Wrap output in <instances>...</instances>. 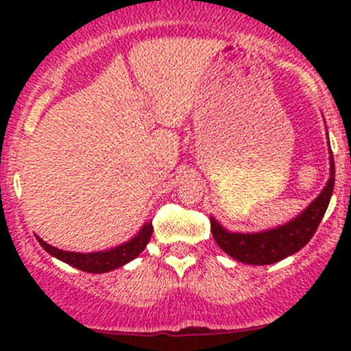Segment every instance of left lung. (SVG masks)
Here are the masks:
<instances>
[{
    "instance_id": "obj_1",
    "label": "left lung",
    "mask_w": 351,
    "mask_h": 351,
    "mask_svg": "<svg viewBox=\"0 0 351 351\" xmlns=\"http://www.w3.org/2000/svg\"><path fill=\"white\" fill-rule=\"evenodd\" d=\"M329 182L321 192V195L293 221L287 222L280 228L268 229L254 234H243V232H228L219 226L214 217L210 219V231L215 243L222 251L232 256L234 260L247 265H271L284 260L290 254L302 250L314 232L319 228V222L326 212L329 200H331L332 189H335V159L332 153L329 154Z\"/></svg>"
}]
</instances>
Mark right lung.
<instances>
[{"label":"right lung","instance_id":"obj_1","mask_svg":"<svg viewBox=\"0 0 351 351\" xmlns=\"http://www.w3.org/2000/svg\"><path fill=\"white\" fill-rule=\"evenodd\" d=\"M151 234H153V226L146 224L141 229L139 234L134 239H130L129 243L120 244V246L113 247V250L101 251V253L100 251L98 253H71V251L58 250V247L42 241L40 238L37 239L49 254L59 258L64 263L71 265V267L77 268L81 271H88V274H105V271L115 270V268L122 267V265L129 263L130 260L139 256L144 251V247H146V244L149 243Z\"/></svg>","mask_w":351,"mask_h":351}]
</instances>
